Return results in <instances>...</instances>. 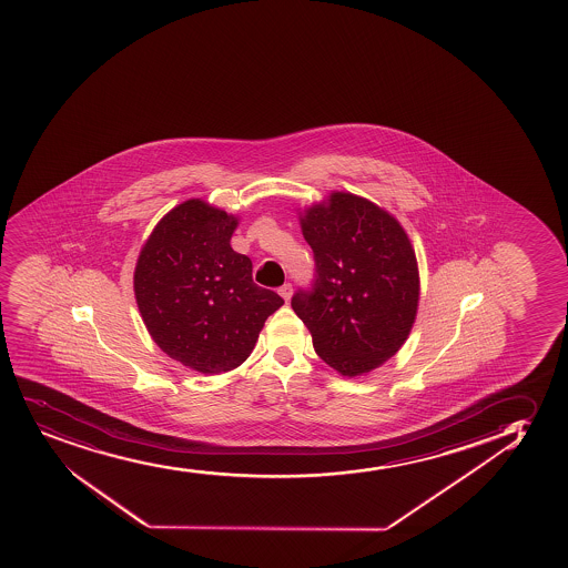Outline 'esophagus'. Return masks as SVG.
<instances>
[{
	"instance_id": "obj_1",
	"label": "esophagus",
	"mask_w": 568,
	"mask_h": 568,
	"mask_svg": "<svg viewBox=\"0 0 568 568\" xmlns=\"http://www.w3.org/2000/svg\"><path fill=\"white\" fill-rule=\"evenodd\" d=\"M280 294L283 296L285 302H288V300H291V294H293V285H291V283H285L283 287H280Z\"/></svg>"
}]
</instances>
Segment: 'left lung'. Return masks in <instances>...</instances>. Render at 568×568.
Returning a JSON list of instances; mask_svg holds the SVG:
<instances>
[{
	"mask_svg": "<svg viewBox=\"0 0 568 568\" xmlns=\"http://www.w3.org/2000/svg\"><path fill=\"white\" fill-rule=\"evenodd\" d=\"M315 258L312 288L291 300L313 347L342 376L389 361L408 338L419 272L408 234L366 197L332 192L300 217Z\"/></svg>",
	"mask_w": 568,
	"mask_h": 568,
	"instance_id": "1",
	"label": "left lung"
}]
</instances>
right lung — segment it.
I'll use <instances>...</instances> for the list:
<instances>
[{
	"label": "right lung",
	"instance_id": "add662e5",
	"mask_svg": "<svg viewBox=\"0 0 568 568\" xmlns=\"http://www.w3.org/2000/svg\"><path fill=\"white\" fill-rule=\"evenodd\" d=\"M237 219L186 200L162 217L135 264L134 293L154 344L202 374L251 355L280 294L253 283L251 258L230 247Z\"/></svg>",
	"mask_w": 568,
	"mask_h": 568
}]
</instances>
